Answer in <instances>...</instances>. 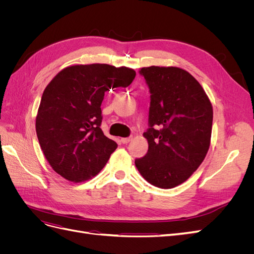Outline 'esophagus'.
Instances as JSON below:
<instances>
[{
	"label": "esophagus",
	"mask_w": 254,
	"mask_h": 254,
	"mask_svg": "<svg viewBox=\"0 0 254 254\" xmlns=\"http://www.w3.org/2000/svg\"><path fill=\"white\" fill-rule=\"evenodd\" d=\"M132 140V137L131 136H129V137H122L121 139V142L123 143V144H127V143H129L130 141Z\"/></svg>",
	"instance_id": "34e87169"
}]
</instances>
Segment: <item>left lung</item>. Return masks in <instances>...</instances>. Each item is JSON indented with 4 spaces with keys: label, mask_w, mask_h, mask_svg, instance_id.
Segmentation results:
<instances>
[{
    "label": "left lung",
    "mask_w": 254,
    "mask_h": 254,
    "mask_svg": "<svg viewBox=\"0 0 254 254\" xmlns=\"http://www.w3.org/2000/svg\"><path fill=\"white\" fill-rule=\"evenodd\" d=\"M150 92L147 153L134 163L143 178L161 189L187 181L210 147L213 108L193 76L176 66L142 67Z\"/></svg>",
    "instance_id": "obj_1"
}]
</instances>
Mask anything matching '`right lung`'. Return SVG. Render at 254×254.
Instances as JSON below:
<instances>
[{
	"instance_id": "obj_1",
	"label": "right lung",
	"mask_w": 254,
	"mask_h": 254,
	"mask_svg": "<svg viewBox=\"0 0 254 254\" xmlns=\"http://www.w3.org/2000/svg\"><path fill=\"white\" fill-rule=\"evenodd\" d=\"M134 77L132 68L93 64L67 66L52 79L41 97L36 131L57 174L81 182L102 171L118 147L101 129L105 93L128 87Z\"/></svg>"
}]
</instances>
